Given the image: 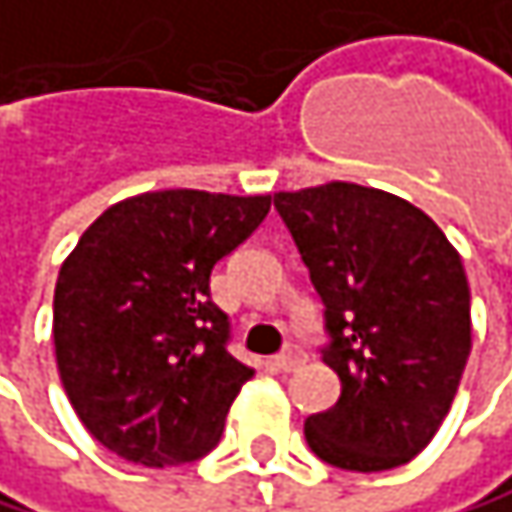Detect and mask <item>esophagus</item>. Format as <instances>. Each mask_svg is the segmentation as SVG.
<instances>
[{
	"instance_id": "obj_1",
	"label": "esophagus",
	"mask_w": 512,
	"mask_h": 512,
	"mask_svg": "<svg viewBox=\"0 0 512 512\" xmlns=\"http://www.w3.org/2000/svg\"><path fill=\"white\" fill-rule=\"evenodd\" d=\"M303 360H306V354L300 351V345H294V342H291V345H285V351L276 357V366H279L282 372H294Z\"/></svg>"
}]
</instances>
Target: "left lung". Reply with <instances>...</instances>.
Returning <instances> with one entry per match:
<instances>
[{"instance_id":"8db88e82","label":"left lung","mask_w":512,"mask_h":512,"mask_svg":"<svg viewBox=\"0 0 512 512\" xmlns=\"http://www.w3.org/2000/svg\"><path fill=\"white\" fill-rule=\"evenodd\" d=\"M324 303V363L342 396L306 420L318 459L345 471L411 462L444 423L471 354L459 251L414 203L330 182L273 197Z\"/></svg>"}]
</instances>
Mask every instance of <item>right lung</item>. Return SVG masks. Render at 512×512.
Segmentation results:
<instances>
[{
	"instance_id": "add662e5",
	"label": "right lung",
	"mask_w": 512,
	"mask_h": 512,
	"mask_svg": "<svg viewBox=\"0 0 512 512\" xmlns=\"http://www.w3.org/2000/svg\"><path fill=\"white\" fill-rule=\"evenodd\" d=\"M270 212V194L146 191L104 209L59 270L53 345L89 435L146 468L206 456L254 375L230 351L209 273Z\"/></svg>"
}]
</instances>
